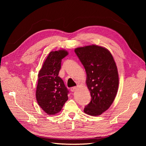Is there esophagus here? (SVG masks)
Instances as JSON below:
<instances>
[{"instance_id": "34e87169", "label": "esophagus", "mask_w": 146, "mask_h": 146, "mask_svg": "<svg viewBox=\"0 0 146 146\" xmlns=\"http://www.w3.org/2000/svg\"><path fill=\"white\" fill-rule=\"evenodd\" d=\"M77 89V87H76V86L72 87V88H70V91H72V92H74V91H76Z\"/></svg>"}]
</instances>
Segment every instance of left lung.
<instances>
[{
	"mask_svg": "<svg viewBox=\"0 0 146 146\" xmlns=\"http://www.w3.org/2000/svg\"><path fill=\"white\" fill-rule=\"evenodd\" d=\"M75 52L85 69L86 83L91 100L84 108L90 116H99L110 108L119 86L117 66L110 52L97 45L78 47Z\"/></svg>",
	"mask_w": 146,
	"mask_h": 146,
	"instance_id": "left-lung-1",
	"label": "left lung"
}]
</instances>
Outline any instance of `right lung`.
<instances>
[{
	"label": "right lung",
	"instance_id": "1",
	"mask_svg": "<svg viewBox=\"0 0 146 146\" xmlns=\"http://www.w3.org/2000/svg\"><path fill=\"white\" fill-rule=\"evenodd\" d=\"M68 55L63 49L49 53L38 73L36 91L38 104L48 115H55L68 99V90L58 77L61 60Z\"/></svg>",
	"mask_w": 146,
	"mask_h": 146
}]
</instances>
